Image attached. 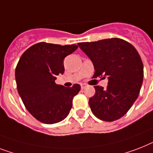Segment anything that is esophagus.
I'll use <instances>...</instances> for the list:
<instances>
[{"mask_svg": "<svg viewBox=\"0 0 153 153\" xmlns=\"http://www.w3.org/2000/svg\"><path fill=\"white\" fill-rule=\"evenodd\" d=\"M85 87H86V85H85V84H82V85H81V89H84Z\"/></svg>", "mask_w": 153, "mask_h": 153, "instance_id": "obj_1", "label": "esophagus"}]
</instances>
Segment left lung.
Returning a JSON list of instances; mask_svg holds the SVG:
<instances>
[{
  "label": "left lung",
  "mask_w": 153,
  "mask_h": 153,
  "mask_svg": "<svg viewBox=\"0 0 153 153\" xmlns=\"http://www.w3.org/2000/svg\"><path fill=\"white\" fill-rule=\"evenodd\" d=\"M78 45L94 64L93 78L108 77L106 89L94 86L89 100L92 112L103 121L119 120L138 97L144 76L141 56L130 43L117 38Z\"/></svg>",
  "instance_id": "left-lung-1"
}]
</instances>
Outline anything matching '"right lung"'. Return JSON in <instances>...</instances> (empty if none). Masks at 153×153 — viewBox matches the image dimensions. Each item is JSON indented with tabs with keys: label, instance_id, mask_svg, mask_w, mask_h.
<instances>
[{
	"label": "right lung",
	"instance_id": "add662e5",
	"mask_svg": "<svg viewBox=\"0 0 153 153\" xmlns=\"http://www.w3.org/2000/svg\"><path fill=\"white\" fill-rule=\"evenodd\" d=\"M78 48L76 45H60L39 42L27 48L16 68L17 90L26 108L43 123L64 120L80 91L79 84L64 87L56 83V76L64 74V59Z\"/></svg>",
	"mask_w": 153,
	"mask_h": 153
}]
</instances>
